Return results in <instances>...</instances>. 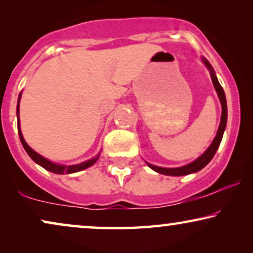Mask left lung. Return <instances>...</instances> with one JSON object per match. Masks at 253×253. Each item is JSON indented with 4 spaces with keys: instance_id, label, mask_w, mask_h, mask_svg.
I'll return each mask as SVG.
<instances>
[{
    "instance_id": "obj_1",
    "label": "left lung",
    "mask_w": 253,
    "mask_h": 253,
    "mask_svg": "<svg viewBox=\"0 0 253 253\" xmlns=\"http://www.w3.org/2000/svg\"><path fill=\"white\" fill-rule=\"evenodd\" d=\"M203 62L205 63V65L209 69L211 72V78H212L214 88L217 93V96H219L220 102H221V107H222V114H221V122L219 126V129H217L216 136L214 138L212 144L210 145V147L204 152V153L200 155L198 159H196L195 161L191 162V164L183 166V167H178V168H162V167H158V166L147 164L148 167L151 169H153L154 171L159 172V174L162 175H168V176H183V175H189L192 174V172H197L205 167V166L209 164V162L212 160L214 154L216 153L217 148L220 146L221 140H222V136L224 132V129H226L227 126V101H226V94H224V91L222 88V86L220 85L219 81H217L215 72H214L212 65L210 64V62L206 60V58H203Z\"/></svg>"
}]
</instances>
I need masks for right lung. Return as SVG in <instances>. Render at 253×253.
Segmentation results:
<instances>
[{
  "instance_id": "add662e5",
  "label": "right lung",
  "mask_w": 253,
  "mask_h": 253,
  "mask_svg": "<svg viewBox=\"0 0 253 253\" xmlns=\"http://www.w3.org/2000/svg\"><path fill=\"white\" fill-rule=\"evenodd\" d=\"M20 98H22V93H19L18 103H17V126H18V133H19V138H20V141H22L23 147L25 148L26 153L30 155V158L32 159L34 162H37L38 165H40L41 167L46 169V170L54 172V174H72V172L81 171V170H83V169H86V168L91 167L92 165L95 164L96 160H98L99 157H100V153L96 154L94 158L89 159V160L85 161V162H82V164H79V165L64 166V165L54 164V162L49 161V160H48V159L43 158L42 155H40L39 153H37L36 151H33L32 148H31L29 145L26 144V141H25V139H24V137H23L22 131H20V123H19V101H20Z\"/></svg>"
}]
</instances>
